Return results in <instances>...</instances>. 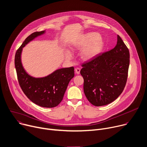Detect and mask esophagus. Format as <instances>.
Segmentation results:
<instances>
[{"instance_id": "1", "label": "esophagus", "mask_w": 147, "mask_h": 147, "mask_svg": "<svg viewBox=\"0 0 147 147\" xmlns=\"http://www.w3.org/2000/svg\"><path fill=\"white\" fill-rule=\"evenodd\" d=\"M75 71H76V73L77 74H80V69L78 68V67H77L75 69Z\"/></svg>"}]
</instances>
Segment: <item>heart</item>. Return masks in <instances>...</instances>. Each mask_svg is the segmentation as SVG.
I'll return each mask as SVG.
<instances>
[{"mask_svg": "<svg viewBox=\"0 0 147 147\" xmlns=\"http://www.w3.org/2000/svg\"><path fill=\"white\" fill-rule=\"evenodd\" d=\"M100 38V35L98 33H88L74 41L73 47L74 49H80L86 46L82 51V55L84 59L90 60L98 54L102 47Z\"/></svg>", "mask_w": 147, "mask_h": 147, "instance_id": "heart-1", "label": "heart"}]
</instances>
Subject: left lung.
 Returning a JSON list of instances; mask_svg holds the SVG:
<instances>
[{"instance_id":"8db88e82","label":"left lung","mask_w":147,"mask_h":147,"mask_svg":"<svg viewBox=\"0 0 147 147\" xmlns=\"http://www.w3.org/2000/svg\"><path fill=\"white\" fill-rule=\"evenodd\" d=\"M129 65V50L118 35L114 49L82 64L80 74L88 101L98 107L117 99L125 86Z\"/></svg>"}]
</instances>
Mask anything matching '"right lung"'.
<instances>
[{"label": "right lung", "mask_w": 147, "mask_h": 147, "mask_svg": "<svg viewBox=\"0 0 147 147\" xmlns=\"http://www.w3.org/2000/svg\"><path fill=\"white\" fill-rule=\"evenodd\" d=\"M45 32V31L34 32L25 39L16 51L15 65L18 82L24 94L33 103L39 106L53 108L57 106L62 101L67 87L74 76L73 67L57 70L45 77L34 78L25 71L21 62L23 47Z\"/></svg>", "instance_id": "add662e5"}]
</instances>
